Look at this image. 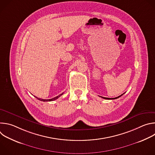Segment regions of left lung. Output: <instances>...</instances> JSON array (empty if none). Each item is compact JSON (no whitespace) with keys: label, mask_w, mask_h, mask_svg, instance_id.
Masks as SVG:
<instances>
[{"label":"left lung","mask_w":155,"mask_h":155,"mask_svg":"<svg viewBox=\"0 0 155 155\" xmlns=\"http://www.w3.org/2000/svg\"><path fill=\"white\" fill-rule=\"evenodd\" d=\"M123 94H121V95H120V96H118V97H115V98H112V99H111V98H108V97H102V98H104V99H118V98H119L120 97H121Z\"/></svg>","instance_id":"1"}]
</instances>
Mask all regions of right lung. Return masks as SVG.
Listing matches in <instances>:
<instances>
[{
  "label": "right lung",
  "mask_w": 155,
  "mask_h": 155,
  "mask_svg": "<svg viewBox=\"0 0 155 155\" xmlns=\"http://www.w3.org/2000/svg\"><path fill=\"white\" fill-rule=\"evenodd\" d=\"M63 94V93H62V94H59V96H56V97H54V98H52V99H38L37 97H35L36 98H37L38 100H40V101H43V102H48V101H54V100H56V99H57L58 98H59L61 95H62Z\"/></svg>",
  "instance_id": "add662e5"
}]
</instances>
